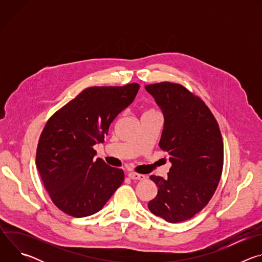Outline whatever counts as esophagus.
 <instances>
[{
  "label": "esophagus",
  "instance_id": "esophagus-1",
  "mask_svg": "<svg viewBox=\"0 0 262 262\" xmlns=\"http://www.w3.org/2000/svg\"><path fill=\"white\" fill-rule=\"evenodd\" d=\"M127 175H128V177L130 179H135V180H143V179H145V175L139 174V173H135V172H129Z\"/></svg>",
  "mask_w": 262,
  "mask_h": 262
}]
</instances>
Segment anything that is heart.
Returning a JSON list of instances; mask_svg holds the SVG:
<instances>
[{
    "mask_svg": "<svg viewBox=\"0 0 262 262\" xmlns=\"http://www.w3.org/2000/svg\"><path fill=\"white\" fill-rule=\"evenodd\" d=\"M146 113H156V111L154 110V108H151V110H149V111H147Z\"/></svg>",
    "mask_w": 262,
    "mask_h": 262,
    "instance_id": "1",
    "label": "heart"
}]
</instances>
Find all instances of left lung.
I'll list each match as a JSON object with an SVG mask.
<instances>
[{"label": "left lung", "mask_w": 262, "mask_h": 262, "mask_svg": "<svg viewBox=\"0 0 262 262\" xmlns=\"http://www.w3.org/2000/svg\"><path fill=\"white\" fill-rule=\"evenodd\" d=\"M145 89L164 113L159 145L172 163L167 178L150 176L158 195L148 208L169 223L183 222L201 211L217 188L224 163L221 130L205 102L182 85L162 82Z\"/></svg>", "instance_id": "8db88e82"}]
</instances>
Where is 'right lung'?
<instances>
[{
  "label": "right lung",
  "instance_id": "obj_1",
  "mask_svg": "<svg viewBox=\"0 0 262 262\" xmlns=\"http://www.w3.org/2000/svg\"><path fill=\"white\" fill-rule=\"evenodd\" d=\"M140 85L89 87L53 114L40 135L36 166L53 203L83 217L99 211L124 180L122 169L94 156L110 125L135 99Z\"/></svg>",
  "mask_w": 262,
  "mask_h": 262
}]
</instances>
